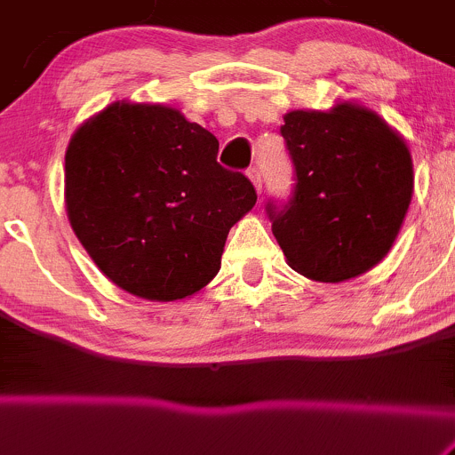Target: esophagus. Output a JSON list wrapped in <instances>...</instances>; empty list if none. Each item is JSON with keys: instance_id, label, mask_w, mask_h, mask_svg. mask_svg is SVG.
Segmentation results:
<instances>
[{"instance_id": "obj_1", "label": "esophagus", "mask_w": 455, "mask_h": 455, "mask_svg": "<svg viewBox=\"0 0 455 455\" xmlns=\"http://www.w3.org/2000/svg\"><path fill=\"white\" fill-rule=\"evenodd\" d=\"M247 175H249V180L253 182V187H256L258 193H262V173H260V169L251 167L247 171Z\"/></svg>"}]
</instances>
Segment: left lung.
Segmentation results:
<instances>
[{"label":"left lung","mask_w":455,"mask_h":455,"mask_svg":"<svg viewBox=\"0 0 455 455\" xmlns=\"http://www.w3.org/2000/svg\"><path fill=\"white\" fill-rule=\"evenodd\" d=\"M295 173L286 202H267L288 265L316 282H343L393 247L412 199V158L375 112L339 104L292 110L280 128Z\"/></svg>","instance_id":"8db88e82"}]
</instances>
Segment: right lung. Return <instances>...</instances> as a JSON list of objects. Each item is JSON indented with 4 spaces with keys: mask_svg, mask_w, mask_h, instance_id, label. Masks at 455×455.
<instances>
[{
    "mask_svg": "<svg viewBox=\"0 0 455 455\" xmlns=\"http://www.w3.org/2000/svg\"><path fill=\"white\" fill-rule=\"evenodd\" d=\"M219 140L167 106H108L65 156L76 236L116 286L173 301L221 268L229 228L256 204L253 184L217 163Z\"/></svg>",
    "mask_w": 455,
    "mask_h": 455,
    "instance_id": "right-lung-1",
    "label": "right lung"
}]
</instances>
